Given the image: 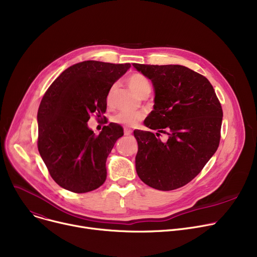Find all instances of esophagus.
Here are the masks:
<instances>
[{
    "instance_id": "esophagus-1",
    "label": "esophagus",
    "mask_w": 257,
    "mask_h": 257,
    "mask_svg": "<svg viewBox=\"0 0 257 257\" xmlns=\"http://www.w3.org/2000/svg\"><path fill=\"white\" fill-rule=\"evenodd\" d=\"M124 133H125V136H130V134L132 133V130L128 127H124Z\"/></svg>"
}]
</instances>
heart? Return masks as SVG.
Returning a JSON list of instances; mask_svg holds the SVG:
<instances>
[{
	"label": "heart",
	"instance_id": "b5f03b06",
	"mask_svg": "<svg viewBox=\"0 0 257 257\" xmlns=\"http://www.w3.org/2000/svg\"><path fill=\"white\" fill-rule=\"evenodd\" d=\"M127 83L129 85V87L136 92L139 97H143V96H148L151 91V85L150 82L148 81V79L143 76L142 74L139 73H134L131 74L128 78H127ZM117 85L113 84L109 90L107 91L106 94V103L107 105H111L113 102V98H114V93L116 91ZM143 118V113L141 112H129V111H121L119 113H117L114 117L113 120L117 124L120 125H125V126H129V127H133L139 124V121Z\"/></svg>",
	"mask_w": 257,
	"mask_h": 257
}]
</instances>
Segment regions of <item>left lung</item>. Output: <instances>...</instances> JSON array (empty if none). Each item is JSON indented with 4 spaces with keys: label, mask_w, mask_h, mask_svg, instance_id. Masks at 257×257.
I'll return each mask as SVG.
<instances>
[{
    "label": "left lung",
    "mask_w": 257,
    "mask_h": 257,
    "mask_svg": "<svg viewBox=\"0 0 257 257\" xmlns=\"http://www.w3.org/2000/svg\"><path fill=\"white\" fill-rule=\"evenodd\" d=\"M133 66L153 84L154 109L145 125L158 131L134 130L137 173L156 190H176L192 181L217 151L222 106L209 81L186 66ZM160 133L168 136L166 142L158 139Z\"/></svg>",
    "instance_id": "obj_1"
}]
</instances>
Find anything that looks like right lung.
<instances>
[{
  "label": "right lung",
  "mask_w": 257,
  "mask_h": 257,
  "mask_svg": "<svg viewBox=\"0 0 257 257\" xmlns=\"http://www.w3.org/2000/svg\"><path fill=\"white\" fill-rule=\"evenodd\" d=\"M131 64L96 60L63 71L40 102L37 147L51 177L73 193H87L106 180V159L123 128L110 123L99 136L88 128L91 113L106 111V94Z\"/></svg>",
  "instance_id": "add662e5"
}]
</instances>
